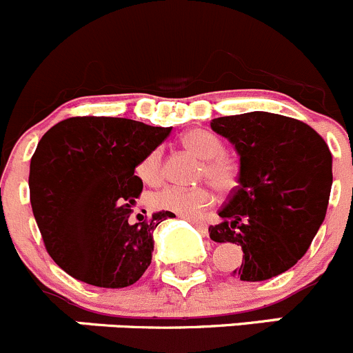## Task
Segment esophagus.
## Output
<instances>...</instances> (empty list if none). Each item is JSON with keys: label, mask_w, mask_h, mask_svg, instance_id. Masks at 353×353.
Listing matches in <instances>:
<instances>
[{"label": "esophagus", "mask_w": 353, "mask_h": 353, "mask_svg": "<svg viewBox=\"0 0 353 353\" xmlns=\"http://www.w3.org/2000/svg\"><path fill=\"white\" fill-rule=\"evenodd\" d=\"M186 219L191 222V224L196 225L201 232H207V224H205L203 221H200V219H194V217H186Z\"/></svg>", "instance_id": "34e87169"}]
</instances>
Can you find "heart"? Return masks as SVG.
<instances>
[{
  "label": "heart",
  "instance_id": "b5f03b06",
  "mask_svg": "<svg viewBox=\"0 0 353 353\" xmlns=\"http://www.w3.org/2000/svg\"><path fill=\"white\" fill-rule=\"evenodd\" d=\"M184 148L200 160H203V167L200 170L201 179H208L219 191H229L236 186L239 176V165L232 157L224 153V141L208 129H191L184 132L181 138ZM139 179L145 184L155 186L163 179L162 152L159 148L152 150L145 159L139 162L138 169ZM214 201V194L208 188H184L169 186L157 191L150 196V205L157 210L174 212V214L193 215L201 214Z\"/></svg>",
  "mask_w": 353,
  "mask_h": 353
}]
</instances>
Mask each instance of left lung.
<instances>
[{
	"label": "left lung",
	"mask_w": 353,
	"mask_h": 353,
	"mask_svg": "<svg viewBox=\"0 0 353 353\" xmlns=\"http://www.w3.org/2000/svg\"><path fill=\"white\" fill-rule=\"evenodd\" d=\"M239 155L238 186L208 228L217 243H236L243 262L232 274L265 281L292 269L309 250L326 217L333 159L305 122L269 112L210 122Z\"/></svg>",
	"instance_id": "left-lung-1"
}]
</instances>
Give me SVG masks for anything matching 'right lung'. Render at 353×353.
<instances>
[{"mask_svg": "<svg viewBox=\"0 0 353 353\" xmlns=\"http://www.w3.org/2000/svg\"><path fill=\"white\" fill-rule=\"evenodd\" d=\"M172 128L119 117H70L37 143L30 159L32 214L46 252L72 278L125 288L152 262L153 231L172 212L132 224L143 191L136 167Z\"/></svg>", "mask_w": 353, "mask_h": 353, "instance_id": "add662e5", "label": "right lung"}]
</instances>
